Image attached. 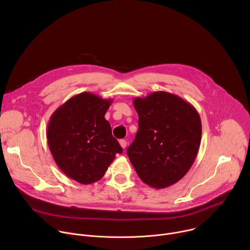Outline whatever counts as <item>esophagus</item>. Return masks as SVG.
<instances>
[{
	"label": "esophagus",
	"instance_id": "34e87169",
	"mask_svg": "<svg viewBox=\"0 0 250 250\" xmlns=\"http://www.w3.org/2000/svg\"><path fill=\"white\" fill-rule=\"evenodd\" d=\"M120 145H121V146L125 149V148L126 147V140H125V139H121V140H120Z\"/></svg>",
	"mask_w": 250,
	"mask_h": 250
}]
</instances>
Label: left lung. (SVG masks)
<instances>
[{
  "label": "left lung",
  "instance_id": "1",
  "mask_svg": "<svg viewBox=\"0 0 250 250\" xmlns=\"http://www.w3.org/2000/svg\"><path fill=\"white\" fill-rule=\"evenodd\" d=\"M138 130L126 154L141 181L167 188L187 174L198 154L202 124L194 106L168 92L133 100Z\"/></svg>",
  "mask_w": 250,
  "mask_h": 250
}]
</instances>
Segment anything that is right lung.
Returning a JSON list of instances; mask_svg holds the SVG:
<instances>
[{"instance_id":"obj_1","label":"right lung","mask_w":250,"mask_h":250,"mask_svg":"<svg viewBox=\"0 0 250 250\" xmlns=\"http://www.w3.org/2000/svg\"><path fill=\"white\" fill-rule=\"evenodd\" d=\"M112 99L83 92L70 98L52 114L47 144L60 170L81 184H92L122 153L104 115Z\"/></svg>"}]
</instances>
